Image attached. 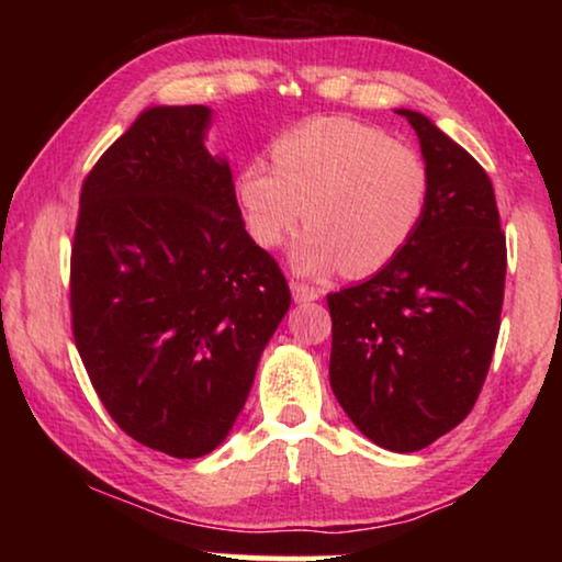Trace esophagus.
<instances>
[{
    "mask_svg": "<svg viewBox=\"0 0 562 562\" xmlns=\"http://www.w3.org/2000/svg\"><path fill=\"white\" fill-rule=\"evenodd\" d=\"M291 294H294V302L296 304H306V302H317V299L322 296V291L310 286V283L291 281Z\"/></svg>",
    "mask_w": 562,
    "mask_h": 562,
    "instance_id": "34e87169",
    "label": "esophagus"
}]
</instances>
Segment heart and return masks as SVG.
Returning a JSON list of instances; mask_svg holds the SVG:
<instances>
[{"label":"heart","mask_w":562,"mask_h":562,"mask_svg":"<svg viewBox=\"0 0 562 562\" xmlns=\"http://www.w3.org/2000/svg\"><path fill=\"white\" fill-rule=\"evenodd\" d=\"M273 166L250 158L237 166L233 196L245 233L260 248L291 245L299 273L345 268L371 276L402 256L429 206V168L386 130L350 117H319L286 130L271 143Z\"/></svg>","instance_id":"1"}]
</instances>
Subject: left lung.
Here are the masks:
<instances>
[{"label":"left lung","instance_id":"1","mask_svg":"<svg viewBox=\"0 0 562 562\" xmlns=\"http://www.w3.org/2000/svg\"><path fill=\"white\" fill-rule=\"evenodd\" d=\"M419 137L429 206L402 256L327 296L329 386L368 440L414 452L458 427L486 381L502 325L506 237L491 179L432 120Z\"/></svg>","mask_w":562,"mask_h":562}]
</instances>
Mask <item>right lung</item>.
Instances as JSON below:
<instances>
[{
    "label": "right lung",
    "mask_w": 562,
    "mask_h": 562,
    "mask_svg": "<svg viewBox=\"0 0 562 562\" xmlns=\"http://www.w3.org/2000/svg\"><path fill=\"white\" fill-rule=\"evenodd\" d=\"M212 110L150 106L81 187L71 325L104 409L145 448L202 458L225 440L289 312L281 268L245 233Z\"/></svg>",
    "instance_id": "1"
}]
</instances>
